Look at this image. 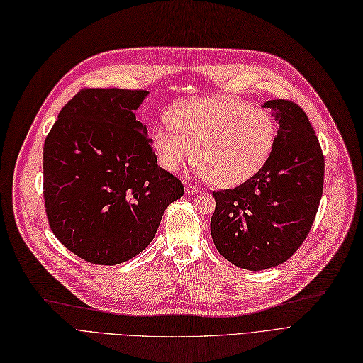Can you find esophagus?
<instances>
[{
  "instance_id": "34e87169",
  "label": "esophagus",
  "mask_w": 363,
  "mask_h": 363,
  "mask_svg": "<svg viewBox=\"0 0 363 363\" xmlns=\"http://www.w3.org/2000/svg\"><path fill=\"white\" fill-rule=\"evenodd\" d=\"M184 186H185V191L190 193V194H194V193H199V191H200L199 186L194 185V184H191V182H185Z\"/></svg>"
}]
</instances>
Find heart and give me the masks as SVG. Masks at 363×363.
I'll return each mask as SVG.
<instances>
[{"instance_id":"1","label":"heart","mask_w":363,"mask_h":363,"mask_svg":"<svg viewBox=\"0 0 363 363\" xmlns=\"http://www.w3.org/2000/svg\"><path fill=\"white\" fill-rule=\"evenodd\" d=\"M173 125H160L152 140L160 164L174 172L197 155L199 170L218 186H236L269 158L277 138L274 116L235 97L179 104Z\"/></svg>"}]
</instances>
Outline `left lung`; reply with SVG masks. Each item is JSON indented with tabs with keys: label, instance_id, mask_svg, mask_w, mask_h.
<instances>
[{
	"label": "left lung",
	"instance_id": "obj_1",
	"mask_svg": "<svg viewBox=\"0 0 363 363\" xmlns=\"http://www.w3.org/2000/svg\"><path fill=\"white\" fill-rule=\"evenodd\" d=\"M279 128L264 166L235 189L212 191L211 235L238 267L263 271L289 260L311 230L323 193L325 155L302 107L269 100Z\"/></svg>",
	"mask_w": 363,
	"mask_h": 363
}]
</instances>
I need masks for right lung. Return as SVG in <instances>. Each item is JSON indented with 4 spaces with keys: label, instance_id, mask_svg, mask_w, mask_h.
Here are the masks:
<instances>
[{
    "label": "right lung",
    "instance_id": "obj_1",
    "mask_svg": "<svg viewBox=\"0 0 363 363\" xmlns=\"http://www.w3.org/2000/svg\"><path fill=\"white\" fill-rule=\"evenodd\" d=\"M147 91L84 88L67 103L43 147V197L50 230L77 257L112 266L155 236L184 185L157 164L136 119Z\"/></svg>",
    "mask_w": 363,
    "mask_h": 363
}]
</instances>
